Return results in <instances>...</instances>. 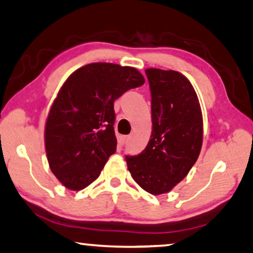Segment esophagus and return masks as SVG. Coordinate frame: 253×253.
<instances>
[{
    "mask_svg": "<svg viewBox=\"0 0 253 253\" xmlns=\"http://www.w3.org/2000/svg\"><path fill=\"white\" fill-rule=\"evenodd\" d=\"M126 141H127V137H126V135H121V137L119 138V143H120V145H121V146H123L124 143H126Z\"/></svg>",
    "mask_w": 253,
    "mask_h": 253,
    "instance_id": "esophagus-1",
    "label": "esophagus"
}]
</instances>
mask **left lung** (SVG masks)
<instances>
[{
    "instance_id": "obj_1",
    "label": "left lung",
    "mask_w": 253,
    "mask_h": 253,
    "mask_svg": "<svg viewBox=\"0 0 253 253\" xmlns=\"http://www.w3.org/2000/svg\"><path fill=\"white\" fill-rule=\"evenodd\" d=\"M153 131L137 156H126L133 180L155 196L167 193L188 175L203 146V114L194 88L173 70L147 69Z\"/></svg>"
}]
</instances>
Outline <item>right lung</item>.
I'll return each mask as SVG.
<instances>
[{"mask_svg":"<svg viewBox=\"0 0 253 253\" xmlns=\"http://www.w3.org/2000/svg\"><path fill=\"white\" fill-rule=\"evenodd\" d=\"M145 84L137 69L90 63L61 87L45 126V149L54 175L79 191L92 183L116 150L114 100Z\"/></svg>","mask_w":253,"mask_h":253,"instance_id":"right-lung-1","label":"right lung"}]
</instances>
